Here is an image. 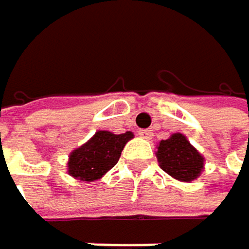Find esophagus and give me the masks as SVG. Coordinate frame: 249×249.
Segmentation results:
<instances>
[{"instance_id": "1", "label": "esophagus", "mask_w": 249, "mask_h": 249, "mask_svg": "<svg viewBox=\"0 0 249 249\" xmlns=\"http://www.w3.org/2000/svg\"><path fill=\"white\" fill-rule=\"evenodd\" d=\"M138 134H140V137H141V138H144V140H150V138L153 137L152 130H149V129H142V130H140V132H138Z\"/></svg>"}]
</instances>
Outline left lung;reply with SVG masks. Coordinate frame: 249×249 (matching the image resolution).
Listing matches in <instances>:
<instances>
[{"label": "left lung", "instance_id": "1", "mask_svg": "<svg viewBox=\"0 0 249 249\" xmlns=\"http://www.w3.org/2000/svg\"><path fill=\"white\" fill-rule=\"evenodd\" d=\"M156 149L159 167L176 180L189 183L198 178L204 170V156L180 132L159 141Z\"/></svg>", "mask_w": 249, "mask_h": 249}]
</instances>
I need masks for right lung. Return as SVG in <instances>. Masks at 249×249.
<instances>
[{"mask_svg": "<svg viewBox=\"0 0 249 249\" xmlns=\"http://www.w3.org/2000/svg\"><path fill=\"white\" fill-rule=\"evenodd\" d=\"M132 138L134 134L130 130L119 135L109 130H97L87 142L71 152L67 173L81 182L99 180L117 164L126 142Z\"/></svg>", "mask_w": 249, "mask_h": 249, "instance_id": "1", "label": "right lung"}]
</instances>
